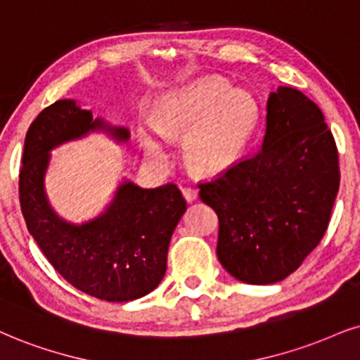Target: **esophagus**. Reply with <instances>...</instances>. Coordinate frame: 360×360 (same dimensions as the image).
Masks as SVG:
<instances>
[{"label":"esophagus","instance_id":"obj_1","mask_svg":"<svg viewBox=\"0 0 360 360\" xmlns=\"http://www.w3.org/2000/svg\"><path fill=\"white\" fill-rule=\"evenodd\" d=\"M181 193H184L185 200H187V202H193L195 198L198 197L197 188H193V187H184V188H181Z\"/></svg>","mask_w":360,"mask_h":360}]
</instances>
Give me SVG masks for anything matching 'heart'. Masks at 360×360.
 Listing matches in <instances>:
<instances>
[{"label":"heart","mask_w":360,"mask_h":360,"mask_svg":"<svg viewBox=\"0 0 360 360\" xmlns=\"http://www.w3.org/2000/svg\"><path fill=\"white\" fill-rule=\"evenodd\" d=\"M260 122V105L252 93L230 90L220 78H202L158 100L153 125L167 139L184 136L185 163L202 175H215L237 163ZM141 146L150 157H165L160 136L139 128Z\"/></svg>","instance_id":"heart-1"}]
</instances>
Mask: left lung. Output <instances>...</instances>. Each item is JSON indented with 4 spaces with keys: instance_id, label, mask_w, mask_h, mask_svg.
Returning <instances> with one entry per match:
<instances>
[{
    "instance_id": "obj_1",
    "label": "left lung",
    "mask_w": 360,
    "mask_h": 360,
    "mask_svg": "<svg viewBox=\"0 0 360 360\" xmlns=\"http://www.w3.org/2000/svg\"><path fill=\"white\" fill-rule=\"evenodd\" d=\"M339 181V153L321 108L295 88H278L259 152L198 184L219 217L224 269L254 285L283 281L326 235Z\"/></svg>"
}]
</instances>
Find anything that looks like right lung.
Instances as JSON below:
<instances>
[{"mask_svg":"<svg viewBox=\"0 0 360 360\" xmlns=\"http://www.w3.org/2000/svg\"><path fill=\"white\" fill-rule=\"evenodd\" d=\"M95 128L90 110L77 100H58L34 118L26 133L20 170V203L26 227L66 282L108 302L140 299L162 282L170 238L187 202L175 184L140 188L123 184L98 219L70 225L58 219L43 190L50 150ZM127 140L125 128H108Z\"/></svg>","mask_w":360,"mask_h":360,"instance_id":"1","label":"right lung"}]
</instances>
